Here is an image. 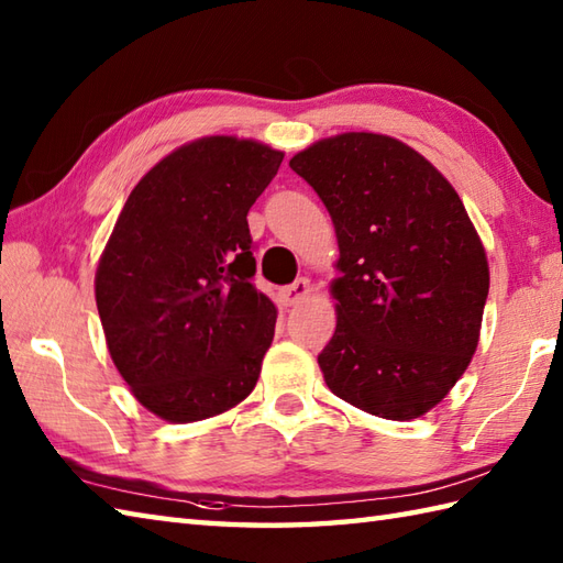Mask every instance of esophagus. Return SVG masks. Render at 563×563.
<instances>
[{
	"label": "esophagus",
	"instance_id": "esophagus-1",
	"mask_svg": "<svg viewBox=\"0 0 563 563\" xmlns=\"http://www.w3.org/2000/svg\"><path fill=\"white\" fill-rule=\"evenodd\" d=\"M312 295V285H309L307 278H297L288 288L280 290V302L285 307H292V305H300L302 300Z\"/></svg>",
	"mask_w": 563,
	"mask_h": 563
}]
</instances>
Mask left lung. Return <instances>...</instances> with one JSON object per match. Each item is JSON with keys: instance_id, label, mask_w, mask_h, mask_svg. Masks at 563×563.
I'll return each mask as SVG.
<instances>
[{"instance_id": "1", "label": "left lung", "mask_w": 563, "mask_h": 563, "mask_svg": "<svg viewBox=\"0 0 563 563\" xmlns=\"http://www.w3.org/2000/svg\"><path fill=\"white\" fill-rule=\"evenodd\" d=\"M290 169L324 202L339 242L327 387L389 421L428 413L479 345L488 261L457 190L406 142L341 133Z\"/></svg>"}]
</instances>
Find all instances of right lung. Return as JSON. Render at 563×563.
Here are the masks:
<instances>
[{"mask_svg":"<svg viewBox=\"0 0 563 563\" xmlns=\"http://www.w3.org/2000/svg\"><path fill=\"white\" fill-rule=\"evenodd\" d=\"M285 152L208 135L140 178L93 278L111 361L133 397L169 423L242 404L261 375L278 309L251 275L246 212Z\"/></svg>","mask_w":563,"mask_h":563,"instance_id":"add662e5","label":"right lung"}]
</instances>
